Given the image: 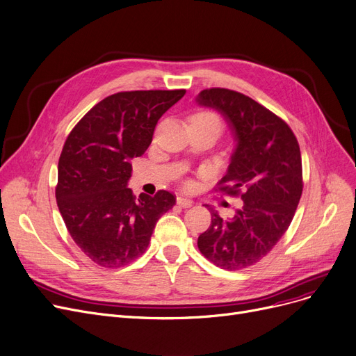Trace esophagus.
Instances as JSON below:
<instances>
[{"instance_id":"34e87169","label":"esophagus","mask_w":356,"mask_h":356,"mask_svg":"<svg viewBox=\"0 0 356 356\" xmlns=\"http://www.w3.org/2000/svg\"><path fill=\"white\" fill-rule=\"evenodd\" d=\"M177 205L181 208H191L192 207V200L186 196H177Z\"/></svg>"}]
</instances>
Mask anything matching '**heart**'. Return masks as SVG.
I'll use <instances>...</instances> for the list:
<instances>
[{"label":"heart","mask_w":356,"mask_h":356,"mask_svg":"<svg viewBox=\"0 0 356 356\" xmlns=\"http://www.w3.org/2000/svg\"><path fill=\"white\" fill-rule=\"evenodd\" d=\"M192 119H204V120H213V122H216V123H220L218 122V118H216L213 113H208V112H200V113H197V115H195Z\"/></svg>","instance_id":"1"}]
</instances>
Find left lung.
Instances as JSON below:
<instances>
[{"instance_id":"obj_1","label":"left lung","mask_w":356,"mask_h":356,"mask_svg":"<svg viewBox=\"0 0 356 356\" xmlns=\"http://www.w3.org/2000/svg\"><path fill=\"white\" fill-rule=\"evenodd\" d=\"M196 103L225 119L236 145L221 189L243 192V208L227 221L207 205L212 221L197 247L222 269L249 268L273 249L296 213L302 193L300 145L282 119L241 92L209 88Z\"/></svg>"}]
</instances>
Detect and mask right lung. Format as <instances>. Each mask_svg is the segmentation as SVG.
<instances>
[{
	"instance_id": "1",
	"label": "right lung",
	"mask_w": 356,
	"mask_h": 356,
	"mask_svg": "<svg viewBox=\"0 0 356 356\" xmlns=\"http://www.w3.org/2000/svg\"><path fill=\"white\" fill-rule=\"evenodd\" d=\"M186 90L116 92L97 103L68 135L58 163L56 204L75 244L103 268L140 257L173 193L128 188L131 160L152 141L159 119Z\"/></svg>"
}]
</instances>
